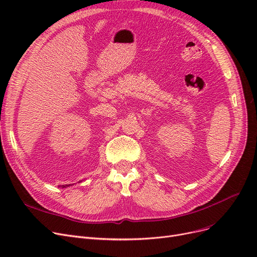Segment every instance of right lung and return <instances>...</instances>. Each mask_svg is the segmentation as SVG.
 Instances as JSON below:
<instances>
[{
    "label": "right lung",
    "instance_id": "add662e5",
    "mask_svg": "<svg viewBox=\"0 0 257 257\" xmlns=\"http://www.w3.org/2000/svg\"><path fill=\"white\" fill-rule=\"evenodd\" d=\"M65 186H66V185H62V187H65ZM67 186H69V185H67Z\"/></svg>",
    "mask_w": 257,
    "mask_h": 257
}]
</instances>
